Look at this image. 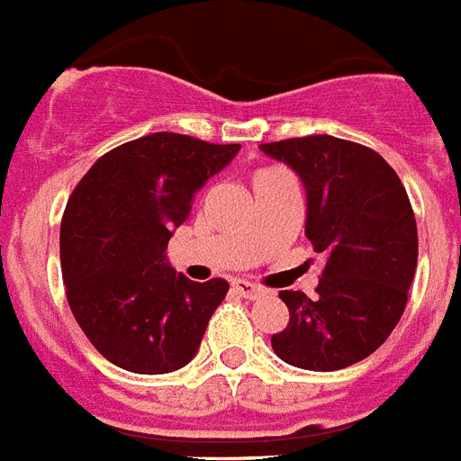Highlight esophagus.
<instances>
[{
    "label": "esophagus",
    "mask_w": 461,
    "mask_h": 461,
    "mask_svg": "<svg viewBox=\"0 0 461 461\" xmlns=\"http://www.w3.org/2000/svg\"><path fill=\"white\" fill-rule=\"evenodd\" d=\"M233 288L238 290V293H240L242 297H248V300H257V297H261V294L267 293V290L261 288V285H257V283L242 281V278L233 281Z\"/></svg>",
    "instance_id": "obj_1"
}]
</instances>
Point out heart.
Wrapping results in <instances>:
<instances>
[{
	"label": "heart",
	"instance_id": "b5f03b06",
	"mask_svg": "<svg viewBox=\"0 0 461 461\" xmlns=\"http://www.w3.org/2000/svg\"><path fill=\"white\" fill-rule=\"evenodd\" d=\"M276 171H281V168H259V171H254L252 183H254V180L264 178V176H271V173H276Z\"/></svg>",
	"mask_w": 461,
	"mask_h": 461
}]
</instances>
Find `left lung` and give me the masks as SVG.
I'll return each instance as SVG.
<instances>
[{"mask_svg": "<svg viewBox=\"0 0 461 461\" xmlns=\"http://www.w3.org/2000/svg\"><path fill=\"white\" fill-rule=\"evenodd\" d=\"M259 147L300 173L304 233L326 257L314 300L278 293L290 321L271 348L297 369L352 366L381 348L407 307L419 254L407 190L388 161L359 142L307 135Z\"/></svg>", "mask_w": 461, "mask_h": 461, "instance_id": "1", "label": "left lung"}]
</instances>
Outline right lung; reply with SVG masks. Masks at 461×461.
Wrapping results in <instances>:
<instances>
[{"instance_id":"obj_1","label":"right lung","mask_w":461,"mask_h":461,"mask_svg":"<svg viewBox=\"0 0 461 461\" xmlns=\"http://www.w3.org/2000/svg\"><path fill=\"white\" fill-rule=\"evenodd\" d=\"M240 145L152 132L99 157L61 219V274L76 321L102 357L132 374H168L200 348L228 283L168 267L171 230Z\"/></svg>"}]
</instances>
